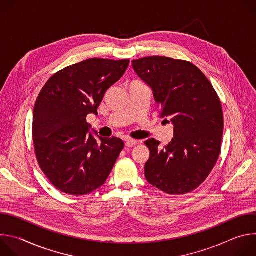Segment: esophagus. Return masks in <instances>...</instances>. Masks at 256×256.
<instances>
[{
  "instance_id": "1",
  "label": "esophagus",
  "mask_w": 256,
  "mask_h": 256,
  "mask_svg": "<svg viewBox=\"0 0 256 256\" xmlns=\"http://www.w3.org/2000/svg\"><path fill=\"white\" fill-rule=\"evenodd\" d=\"M138 144V142L136 140H132V138H128L126 140V148H132L134 147V146H136Z\"/></svg>"
}]
</instances>
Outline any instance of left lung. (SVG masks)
<instances>
[{
	"instance_id": "left-lung-1",
	"label": "left lung",
	"mask_w": 256,
	"mask_h": 256,
	"mask_svg": "<svg viewBox=\"0 0 256 256\" xmlns=\"http://www.w3.org/2000/svg\"><path fill=\"white\" fill-rule=\"evenodd\" d=\"M132 66L152 88L161 118H169L174 126V138L164 149L155 138L144 142L150 150L144 176L168 194H188L206 179L221 152L220 98L204 72L190 62L147 56L134 60Z\"/></svg>"
}]
</instances>
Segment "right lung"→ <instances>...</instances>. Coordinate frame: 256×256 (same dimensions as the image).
<instances>
[{
  "mask_svg": "<svg viewBox=\"0 0 256 256\" xmlns=\"http://www.w3.org/2000/svg\"><path fill=\"white\" fill-rule=\"evenodd\" d=\"M128 64L130 60L89 58L68 66L48 79L36 99L35 155L60 192L90 194L110 174L124 144L114 136L96 140L86 118L97 114L106 91L122 77Z\"/></svg>",
  "mask_w": 256,
  "mask_h": 256,
  "instance_id": "right-lung-1",
  "label": "right lung"
}]
</instances>
